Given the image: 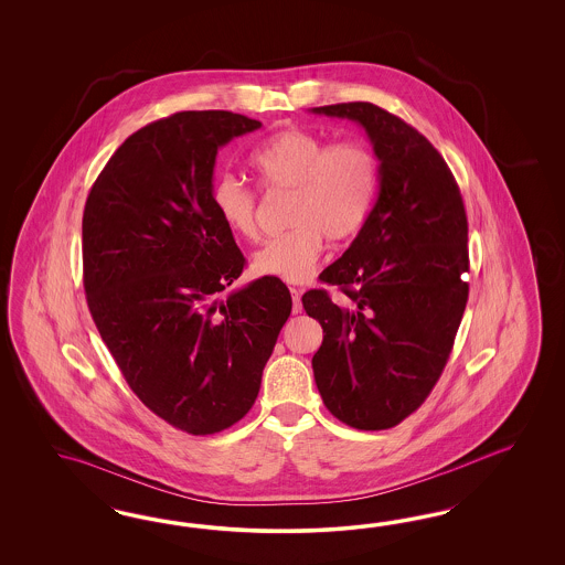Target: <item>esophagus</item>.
I'll return each instance as SVG.
<instances>
[{"label":"esophagus","instance_id":"esophagus-1","mask_svg":"<svg viewBox=\"0 0 565 565\" xmlns=\"http://www.w3.org/2000/svg\"><path fill=\"white\" fill-rule=\"evenodd\" d=\"M291 294V312L294 315H298L300 310H302V290H298V288H290Z\"/></svg>","mask_w":565,"mask_h":565}]
</instances>
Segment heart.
Returning <instances> with one entry per match:
<instances>
[{
	"mask_svg": "<svg viewBox=\"0 0 565 565\" xmlns=\"http://www.w3.org/2000/svg\"><path fill=\"white\" fill-rule=\"evenodd\" d=\"M248 163L267 192L290 190L286 222L291 227L255 255L258 274L305 281L326 238L333 244L354 238L375 205L379 163L360 142L329 145L310 130L288 128L258 145ZM211 206L234 236L257 238V192L242 180L220 175L211 186Z\"/></svg>",
	"mask_w": 565,
	"mask_h": 565,
	"instance_id": "obj_1",
	"label": "heart"
}]
</instances>
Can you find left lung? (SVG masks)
I'll use <instances>...</instances> for the list:
<instances>
[{"mask_svg": "<svg viewBox=\"0 0 565 565\" xmlns=\"http://www.w3.org/2000/svg\"><path fill=\"white\" fill-rule=\"evenodd\" d=\"M315 114L359 121L379 159V196L350 248L308 290L302 307L323 327L312 371L327 411L348 427L383 430L418 411L444 373L470 269L462 194L444 157L411 124L373 103Z\"/></svg>", "mask_w": 565, "mask_h": 565, "instance_id": "8db88e82", "label": "left lung"}]
</instances>
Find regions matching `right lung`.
<instances>
[{
	"label": "right lung",
	"mask_w": 565,
	"mask_h": 565,
	"mask_svg": "<svg viewBox=\"0 0 565 565\" xmlns=\"http://www.w3.org/2000/svg\"><path fill=\"white\" fill-rule=\"evenodd\" d=\"M260 128L178 111L126 138L86 199L83 281L93 321L138 399L190 435L253 408L291 312L279 277L227 290L246 265L211 206L217 149Z\"/></svg>",
	"instance_id": "add662e5"
}]
</instances>
